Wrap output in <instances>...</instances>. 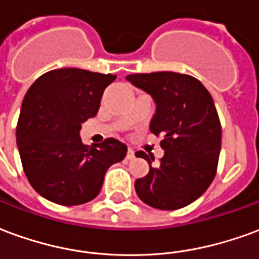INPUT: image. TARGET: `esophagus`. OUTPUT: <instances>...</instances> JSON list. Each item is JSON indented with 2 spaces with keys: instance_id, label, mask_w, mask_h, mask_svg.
<instances>
[{
  "instance_id": "obj_1",
  "label": "esophagus",
  "mask_w": 259,
  "mask_h": 259,
  "mask_svg": "<svg viewBox=\"0 0 259 259\" xmlns=\"http://www.w3.org/2000/svg\"><path fill=\"white\" fill-rule=\"evenodd\" d=\"M135 157V150H133V148H127V152H126V158H127V159H132V158Z\"/></svg>"
}]
</instances>
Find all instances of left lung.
<instances>
[{
  "mask_svg": "<svg viewBox=\"0 0 259 259\" xmlns=\"http://www.w3.org/2000/svg\"><path fill=\"white\" fill-rule=\"evenodd\" d=\"M155 102L150 130L162 136L165 151L157 166L154 157L137 151L150 163L146 176L135 182L147 205L172 211L189 205L205 193L217 175L222 127L209 91L190 74L175 72L126 76Z\"/></svg>",
  "mask_w": 259,
  "mask_h": 259,
  "instance_id": "obj_1",
  "label": "left lung"
}]
</instances>
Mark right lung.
Listing matches in <instances>:
<instances>
[{
	"label": "right lung",
	"mask_w": 259,
	"mask_h": 259,
	"mask_svg": "<svg viewBox=\"0 0 259 259\" xmlns=\"http://www.w3.org/2000/svg\"><path fill=\"white\" fill-rule=\"evenodd\" d=\"M115 79L84 69H55L26 93L16 143L26 178L48 201L70 206L96 198L108 168L126 155L127 147L116 139L84 146L79 135Z\"/></svg>",
	"instance_id": "1"
}]
</instances>
